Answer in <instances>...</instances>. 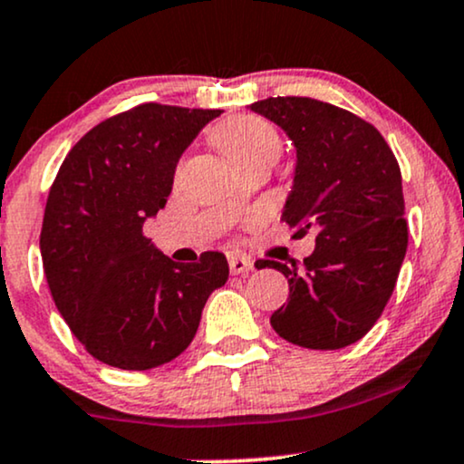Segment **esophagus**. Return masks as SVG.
<instances>
[{"mask_svg":"<svg viewBox=\"0 0 464 464\" xmlns=\"http://www.w3.org/2000/svg\"><path fill=\"white\" fill-rule=\"evenodd\" d=\"M230 274L232 276H243L247 274V271L254 269V263L249 258H243V256H230Z\"/></svg>","mask_w":464,"mask_h":464,"instance_id":"obj_1","label":"esophagus"}]
</instances>
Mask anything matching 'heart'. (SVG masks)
<instances>
[{
	"mask_svg": "<svg viewBox=\"0 0 464 464\" xmlns=\"http://www.w3.org/2000/svg\"><path fill=\"white\" fill-rule=\"evenodd\" d=\"M212 140L238 169L256 160H276L280 154V136L274 125L254 114H241L223 121L212 132Z\"/></svg>",
	"mask_w": 464,
	"mask_h": 464,
	"instance_id": "obj_1",
	"label": "heart"
}]
</instances>
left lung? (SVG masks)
I'll return each mask as SVG.
<instances>
[{"mask_svg":"<svg viewBox=\"0 0 464 464\" xmlns=\"http://www.w3.org/2000/svg\"><path fill=\"white\" fill-rule=\"evenodd\" d=\"M249 111L274 121L295 145L282 221L297 237L317 232L302 266L260 260L288 280V302L271 314V325L293 345L341 350L373 328L404 263L400 165L372 123L332 103L269 97Z\"/></svg>","mask_w":464,"mask_h":464,"instance_id":"8db88e82","label":"left lung"}]
</instances>
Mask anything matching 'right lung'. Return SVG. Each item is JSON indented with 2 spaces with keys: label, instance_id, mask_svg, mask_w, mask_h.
Listing matches in <instances>:
<instances>
[{
  "label": "right lung",
  "instance_id": "obj_1",
  "mask_svg": "<svg viewBox=\"0 0 464 464\" xmlns=\"http://www.w3.org/2000/svg\"><path fill=\"white\" fill-rule=\"evenodd\" d=\"M221 111L143 103L86 132L64 158L43 217V269L58 313L97 361L145 372L178 358L226 285L219 252L178 265L143 237L165 208L187 147Z\"/></svg>",
  "mask_w": 464,
  "mask_h": 464
}]
</instances>
